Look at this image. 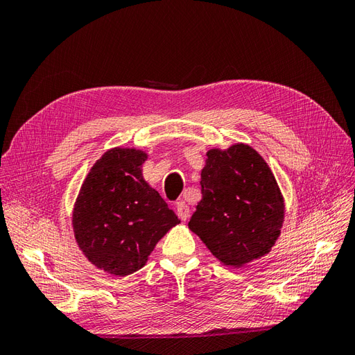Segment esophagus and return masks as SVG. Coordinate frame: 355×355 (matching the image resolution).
Here are the masks:
<instances>
[{
    "label": "esophagus",
    "instance_id": "obj_1",
    "mask_svg": "<svg viewBox=\"0 0 355 355\" xmlns=\"http://www.w3.org/2000/svg\"><path fill=\"white\" fill-rule=\"evenodd\" d=\"M176 213L179 219L187 220L189 218V206L185 201H178L176 202Z\"/></svg>",
    "mask_w": 355,
    "mask_h": 355
}]
</instances>
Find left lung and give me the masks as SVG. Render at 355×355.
<instances>
[{"instance_id": "left-lung-1", "label": "left lung", "mask_w": 355, "mask_h": 355, "mask_svg": "<svg viewBox=\"0 0 355 355\" xmlns=\"http://www.w3.org/2000/svg\"><path fill=\"white\" fill-rule=\"evenodd\" d=\"M201 194L188 223L216 259L240 268L271 252L282 234L284 198L262 155L245 144L207 151Z\"/></svg>"}]
</instances>
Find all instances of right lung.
I'll return each mask as SVG.
<instances>
[{"mask_svg": "<svg viewBox=\"0 0 355 355\" xmlns=\"http://www.w3.org/2000/svg\"><path fill=\"white\" fill-rule=\"evenodd\" d=\"M136 148L108 149L84 179L72 210L73 237L96 268L115 277L148 262L157 243L180 220L148 185Z\"/></svg>", "mask_w": 355, "mask_h": 355, "instance_id": "add662e5", "label": "right lung"}]
</instances>
